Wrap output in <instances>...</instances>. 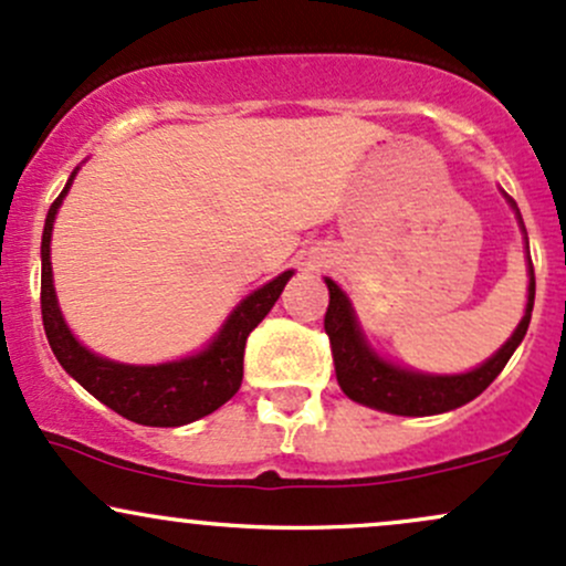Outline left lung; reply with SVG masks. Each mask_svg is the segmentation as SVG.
Wrapping results in <instances>:
<instances>
[{
	"label": "left lung",
	"instance_id": "1",
	"mask_svg": "<svg viewBox=\"0 0 566 566\" xmlns=\"http://www.w3.org/2000/svg\"><path fill=\"white\" fill-rule=\"evenodd\" d=\"M502 196L507 198L515 217H518L521 233L526 239V228L524 220H521L518 207H515V201L507 192H502ZM526 254H530V239H526ZM526 265H530V271H526L530 273V287H526V308L518 327L486 363L468 370V374H421V370L402 368L392 359L381 357L365 338L349 297L333 279L325 276L327 290H331L325 333L331 338L338 387L344 389L349 400L359 402V406L395 416H434L454 411L464 402L475 400L502 374L507 359L513 357V352L524 340L526 327H530L532 306H535V269H532V258H526Z\"/></svg>",
	"mask_w": 566,
	"mask_h": 566
}]
</instances>
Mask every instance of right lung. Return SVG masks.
Returning a JSON list of instances; mask_svg holds the SVG:
<instances>
[{
	"instance_id": "add662e5",
	"label": "right lung",
	"mask_w": 566,
	"mask_h": 566,
	"mask_svg": "<svg viewBox=\"0 0 566 566\" xmlns=\"http://www.w3.org/2000/svg\"><path fill=\"white\" fill-rule=\"evenodd\" d=\"M77 171L80 166L66 179V188L55 198L53 207L48 209L45 231H42V325H45L48 344H51L55 359L98 402L136 424L182 427L201 416H209L239 392L241 376H244L247 338L271 312L295 271L279 273L269 284L247 295L222 322L220 333L190 357L160 365H126L98 357L74 338L70 325L64 322V314H61L53 287V222Z\"/></svg>"
}]
</instances>
